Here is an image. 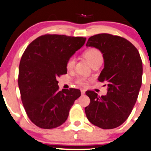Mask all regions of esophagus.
Wrapping results in <instances>:
<instances>
[{
	"label": "esophagus",
	"mask_w": 151,
	"mask_h": 151,
	"mask_svg": "<svg viewBox=\"0 0 151 151\" xmlns=\"http://www.w3.org/2000/svg\"><path fill=\"white\" fill-rule=\"evenodd\" d=\"M81 93H82V95H84L85 94V90L84 89H81Z\"/></svg>",
	"instance_id": "34e87169"
}]
</instances>
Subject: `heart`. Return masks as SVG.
I'll use <instances>...</instances> for the list:
<instances>
[{
  "label": "heart",
  "mask_w": 151,
  "mask_h": 151,
  "mask_svg": "<svg viewBox=\"0 0 151 151\" xmlns=\"http://www.w3.org/2000/svg\"><path fill=\"white\" fill-rule=\"evenodd\" d=\"M84 57L87 59L89 64H91V66H92L97 62H102V59H103L102 52L98 49H96V48H90V49H87L84 52ZM75 63L76 59L74 56H71V57L68 58L67 62H66V67H67L68 70H72L74 68V65H75ZM76 83L78 84L80 86L85 87L88 84V80L86 77H80L76 79Z\"/></svg>",
  "instance_id": "heart-1"
}]
</instances>
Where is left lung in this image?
I'll list each match as a JSON object with an SVG mask.
<instances>
[{"label": "left lung", "mask_w": 151, "mask_h": 151, "mask_svg": "<svg viewBox=\"0 0 151 151\" xmlns=\"http://www.w3.org/2000/svg\"><path fill=\"white\" fill-rule=\"evenodd\" d=\"M86 46L102 52L105 66L98 80L108 86L107 94L101 97L94 91L85 92L90 99L85 107L86 116L100 128H115L127 120L136 102L142 84L141 58L132 43L112 34L91 36Z\"/></svg>", "instance_id": "1"}]
</instances>
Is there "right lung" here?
<instances>
[{
    "mask_svg": "<svg viewBox=\"0 0 151 151\" xmlns=\"http://www.w3.org/2000/svg\"><path fill=\"white\" fill-rule=\"evenodd\" d=\"M86 38L46 34L26 49L19 64L18 83L26 114L36 126L51 129L67 120L78 89L59 90L57 79L66 74L67 59L84 45Z\"/></svg>",
    "mask_w": 151,
    "mask_h": 151,
    "instance_id": "add662e5",
    "label": "right lung"
}]
</instances>
